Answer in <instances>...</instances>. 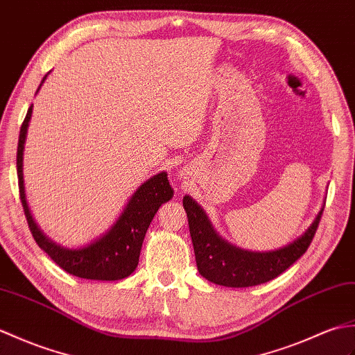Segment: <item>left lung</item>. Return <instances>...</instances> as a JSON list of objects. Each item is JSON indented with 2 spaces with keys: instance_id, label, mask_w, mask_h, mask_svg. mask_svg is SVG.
Segmentation results:
<instances>
[{
  "instance_id": "8db88e82",
  "label": "left lung",
  "mask_w": 355,
  "mask_h": 355,
  "mask_svg": "<svg viewBox=\"0 0 355 355\" xmlns=\"http://www.w3.org/2000/svg\"><path fill=\"white\" fill-rule=\"evenodd\" d=\"M182 203L190 225L199 273L205 279L225 287L258 286L287 270L309 249L324 211L322 207L306 231L286 246L258 252L241 249L225 240L191 196H185Z\"/></svg>"
}]
</instances>
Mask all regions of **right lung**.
<instances>
[{"label": "right lung", "mask_w": 355, "mask_h": 355, "mask_svg": "<svg viewBox=\"0 0 355 355\" xmlns=\"http://www.w3.org/2000/svg\"><path fill=\"white\" fill-rule=\"evenodd\" d=\"M51 73V71H50ZM46 73L42 78L36 94L41 89ZM33 112V105L28 107L26 120L19 130L18 153H17V170L19 179V196L26 212L28 227L33 239L45 254L62 267L65 272L85 279L97 281H118L130 277L135 272L139 261V252L143 248L146 232L150 226L155 214L165 202L171 200L173 188L168 182L167 173L161 171L148 178L141 184L137 191L130 196L128 203L124 205L121 214L115 222L107 227V231L98 235L91 243L78 248H67L53 241L41 231L31 216L27 198L26 185H24V148H26L27 130Z\"/></svg>", "instance_id": "right-lung-1"}]
</instances>
